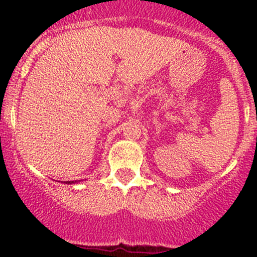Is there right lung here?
Segmentation results:
<instances>
[{"mask_svg": "<svg viewBox=\"0 0 257 257\" xmlns=\"http://www.w3.org/2000/svg\"><path fill=\"white\" fill-rule=\"evenodd\" d=\"M66 184H72V183H76V181H64Z\"/></svg>", "mask_w": 257, "mask_h": 257, "instance_id": "add662e5", "label": "right lung"}]
</instances>
